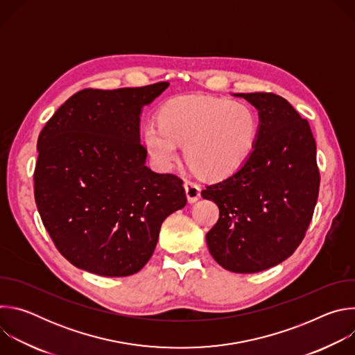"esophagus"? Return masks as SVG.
<instances>
[{
  "instance_id": "1",
  "label": "esophagus",
  "mask_w": 355,
  "mask_h": 355,
  "mask_svg": "<svg viewBox=\"0 0 355 355\" xmlns=\"http://www.w3.org/2000/svg\"><path fill=\"white\" fill-rule=\"evenodd\" d=\"M185 193L189 202H196L200 198V187L193 181H185L184 182Z\"/></svg>"
}]
</instances>
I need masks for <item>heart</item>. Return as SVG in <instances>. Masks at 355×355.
<instances>
[{
	"instance_id": "b5f03b06",
	"label": "heart",
	"mask_w": 355,
	"mask_h": 355,
	"mask_svg": "<svg viewBox=\"0 0 355 355\" xmlns=\"http://www.w3.org/2000/svg\"><path fill=\"white\" fill-rule=\"evenodd\" d=\"M259 121L240 101L211 96H178L159 112V123L143 129V141L159 170H170L178 159V144L193 171L220 180L237 171L256 146Z\"/></svg>"
}]
</instances>
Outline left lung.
Masks as SVG:
<instances>
[{
	"mask_svg": "<svg viewBox=\"0 0 355 355\" xmlns=\"http://www.w3.org/2000/svg\"><path fill=\"white\" fill-rule=\"evenodd\" d=\"M234 96L257 108L259 133L248 160L202 191L219 207L207 244L225 270L252 274L293 254L312 220L320 174L309 122L285 98L272 92Z\"/></svg>",
	"mask_w": 355,
	"mask_h": 355,
	"instance_id": "1",
	"label": "left lung"
}]
</instances>
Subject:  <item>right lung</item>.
Listing matches in <instances>:
<instances>
[{"label":"right lung","mask_w":355,"mask_h":355,"mask_svg":"<svg viewBox=\"0 0 355 355\" xmlns=\"http://www.w3.org/2000/svg\"><path fill=\"white\" fill-rule=\"evenodd\" d=\"M81 89L47 121L33 174L42 222L77 268L128 277L153 256L162 223L187 204L182 180L146 166L140 114L168 87Z\"/></svg>","instance_id":"right-lung-1"}]
</instances>
